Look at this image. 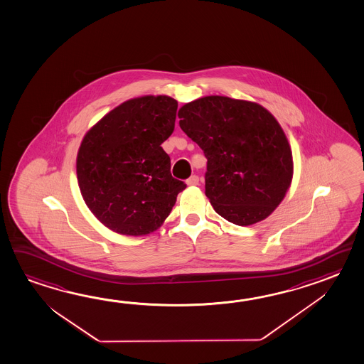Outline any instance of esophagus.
Wrapping results in <instances>:
<instances>
[{"label":"esophagus","mask_w":364,"mask_h":364,"mask_svg":"<svg viewBox=\"0 0 364 364\" xmlns=\"http://www.w3.org/2000/svg\"><path fill=\"white\" fill-rule=\"evenodd\" d=\"M186 183H187V185H188V186L199 185V177H198V176H195V174H193V176H191V177H190V178L186 179Z\"/></svg>","instance_id":"obj_1"}]
</instances>
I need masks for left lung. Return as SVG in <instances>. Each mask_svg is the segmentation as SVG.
<instances>
[{
    "label": "left lung",
    "instance_id": "8db88e82",
    "mask_svg": "<svg viewBox=\"0 0 364 364\" xmlns=\"http://www.w3.org/2000/svg\"><path fill=\"white\" fill-rule=\"evenodd\" d=\"M179 127L207 157L205 195L237 226L269 217L292 181V151L262 106L210 95L179 109Z\"/></svg>",
    "mask_w": 364,
    "mask_h": 364
}]
</instances>
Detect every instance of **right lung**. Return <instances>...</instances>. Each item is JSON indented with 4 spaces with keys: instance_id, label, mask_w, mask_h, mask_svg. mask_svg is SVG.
Segmentation results:
<instances>
[{
    "instance_id": "1",
    "label": "right lung",
    "mask_w": 364,
    "mask_h": 364,
    "mask_svg": "<svg viewBox=\"0 0 364 364\" xmlns=\"http://www.w3.org/2000/svg\"><path fill=\"white\" fill-rule=\"evenodd\" d=\"M178 103L166 95L130 100L87 132L77 155L86 205L122 235H146L169 215L185 182L171 177L161 143L174 130Z\"/></svg>"
}]
</instances>
